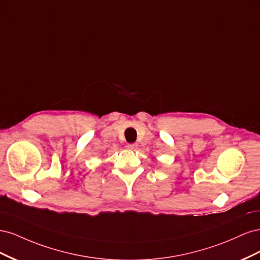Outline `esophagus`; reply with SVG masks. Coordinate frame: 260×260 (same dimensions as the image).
Returning a JSON list of instances; mask_svg holds the SVG:
<instances>
[{"instance_id": "esophagus-1", "label": "esophagus", "mask_w": 260, "mask_h": 260, "mask_svg": "<svg viewBox=\"0 0 260 260\" xmlns=\"http://www.w3.org/2000/svg\"><path fill=\"white\" fill-rule=\"evenodd\" d=\"M127 147H128L129 149H131V151H137V148H138V144H136V143L128 144V145H127Z\"/></svg>"}]
</instances>
